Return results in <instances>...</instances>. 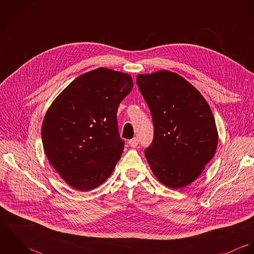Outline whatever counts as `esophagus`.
Wrapping results in <instances>:
<instances>
[{"label": "esophagus", "instance_id": "obj_1", "mask_svg": "<svg viewBox=\"0 0 254 254\" xmlns=\"http://www.w3.org/2000/svg\"><path fill=\"white\" fill-rule=\"evenodd\" d=\"M128 144H129L130 146H132V147H136L138 144H139V140H138V138H133L132 140H130L128 142Z\"/></svg>", "mask_w": 254, "mask_h": 254}]
</instances>
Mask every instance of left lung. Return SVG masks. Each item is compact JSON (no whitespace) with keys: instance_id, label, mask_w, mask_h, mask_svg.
Segmentation results:
<instances>
[{"instance_id":"8db88e82","label":"left lung","mask_w":254,"mask_h":254,"mask_svg":"<svg viewBox=\"0 0 254 254\" xmlns=\"http://www.w3.org/2000/svg\"><path fill=\"white\" fill-rule=\"evenodd\" d=\"M137 85L152 116L154 136L145 156L157 180L178 190L189 186L213 158L218 131L202 95L168 70L138 74Z\"/></svg>"}]
</instances>
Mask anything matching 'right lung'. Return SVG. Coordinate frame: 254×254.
<instances>
[{
  "instance_id": "add662e5",
  "label": "right lung",
  "mask_w": 254,
  "mask_h": 254,
  "mask_svg": "<svg viewBox=\"0 0 254 254\" xmlns=\"http://www.w3.org/2000/svg\"><path fill=\"white\" fill-rule=\"evenodd\" d=\"M133 85L130 74L99 67L73 80L47 110L45 153L73 189L94 190L113 172L124 148L117 109Z\"/></svg>"
}]
</instances>
